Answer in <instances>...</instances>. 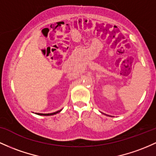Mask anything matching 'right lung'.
I'll return each mask as SVG.
<instances>
[{
  "label": "right lung",
  "instance_id": "right-lung-1",
  "mask_svg": "<svg viewBox=\"0 0 156 156\" xmlns=\"http://www.w3.org/2000/svg\"><path fill=\"white\" fill-rule=\"evenodd\" d=\"M61 110L57 111V112H53V113H48V114L37 113V115H55V114H56V113H58V112H61Z\"/></svg>",
  "mask_w": 156,
  "mask_h": 156
}]
</instances>
